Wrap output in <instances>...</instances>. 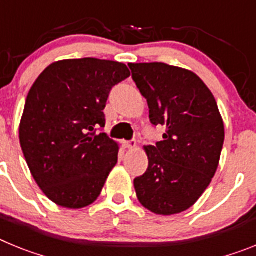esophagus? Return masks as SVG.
Masks as SVG:
<instances>
[{"instance_id":"34e87169","label":"esophagus","mask_w":256,"mask_h":256,"mask_svg":"<svg viewBox=\"0 0 256 256\" xmlns=\"http://www.w3.org/2000/svg\"><path fill=\"white\" fill-rule=\"evenodd\" d=\"M123 146L124 148H128V150H134L137 148V142L133 140V141H124L123 142Z\"/></svg>"}]
</instances>
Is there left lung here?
<instances>
[{
	"label": "left lung",
	"mask_w": 256,
	"mask_h": 256,
	"mask_svg": "<svg viewBox=\"0 0 256 256\" xmlns=\"http://www.w3.org/2000/svg\"><path fill=\"white\" fill-rule=\"evenodd\" d=\"M148 100L150 120L166 130L162 141L144 146L146 173L134 180L140 202L159 216L190 209L212 182L224 142L216 101L191 70L164 64H130Z\"/></svg>",
	"instance_id": "1"
}]
</instances>
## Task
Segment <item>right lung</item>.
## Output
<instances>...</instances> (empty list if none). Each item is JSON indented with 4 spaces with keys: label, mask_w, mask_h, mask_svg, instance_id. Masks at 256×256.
Listing matches in <instances>:
<instances>
[{
    "label": "right lung",
    "mask_w": 256,
    "mask_h": 256,
    "mask_svg": "<svg viewBox=\"0 0 256 256\" xmlns=\"http://www.w3.org/2000/svg\"><path fill=\"white\" fill-rule=\"evenodd\" d=\"M130 76L118 61L69 58L52 62L32 86L20 146L40 188L58 206L82 209L100 196L119 146L96 130L105 126L112 88Z\"/></svg>",
    "instance_id": "obj_1"
}]
</instances>
